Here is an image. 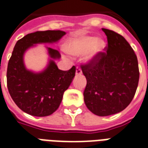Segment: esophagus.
Wrapping results in <instances>:
<instances>
[{"mask_svg":"<svg viewBox=\"0 0 148 148\" xmlns=\"http://www.w3.org/2000/svg\"><path fill=\"white\" fill-rule=\"evenodd\" d=\"M82 69L80 68L79 66H77L76 67V75H80V74H82Z\"/></svg>","mask_w":148,"mask_h":148,"instance_id":"1","label":"esophagus"}]
</instances>
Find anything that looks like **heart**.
Instances as JSON below:
<instances>
[{
  "label": "heart",
  "mask_w": 148,
  "mask_h": 148,
  "mask_svg": "<svg viewBox=\"0 0 148 148\" xmlns=\"http://www.w3.org/2000/svg\"><path fill=\"white\" fill-rule=\"evenodd\" d=\"M105 48L102 39L92 36H82L74 38L66 45V50L73 56H81L85 53V60H90Z\"/></svg>",
  "instance_id": "b5f03b06"
}]
</instances>
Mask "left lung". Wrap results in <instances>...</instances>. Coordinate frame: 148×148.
<instances>
[{"instance_id": "left-lung-1", "label": "left lung", "mask_w": 148, "mask_h": 148, "mask_svg": "<svg viewBox=\"0 0 148 148\" xmlns=\"http://www.w3.org/2000/svg\"><path fill=\"white\" fill-rule=\"evenodd\" d=\"M108 38L106 52H100L81 66L87 80L84 100L88 109L98 116L123 110L135 96L140 72L135 52L121 35L102 28Z\"/></svg>"}]
</instances>
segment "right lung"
I'll return each mask as SVG.
<instances>
[{
  "mask_svg": "<svg viewBox=\"0 0 148 148\" xmlns=\"http://www.w3.org/2000/svg\"><path fill=\"white\" fill-rule=\"evenodd\" d=\"M65 34L62 30L28 34L16 42L13 49L8 64V89L16 104L30 115L45 117L57 110L64 92L75 76L76 67L73 66L69 71L60 70L54 62L61 57L60 52L47 47L52 59L45 70L34 73L24 65V53L34 45L56 42Z\"/></svg>",
  "mask_w": 148,
  "mask_h": 148,
  "instance_id": "obj_1",
  "label": "right lung"
}]
</instances>
